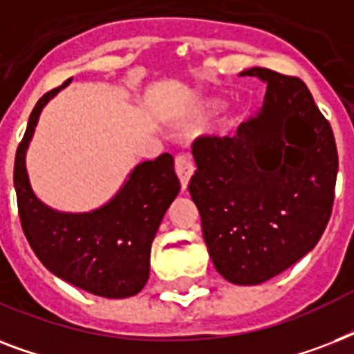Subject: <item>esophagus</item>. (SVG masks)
I'll list each match as a JSON object with an SVG mask.
<instances>
[{"label": "esophagus", "instance_id": "esophagus-1", "mask_svg": "<svg viewBox=\"0 0 354 354\" xmlns=\"http://www.w3.org/2000/svg\"><path fill=\"white\" fill-rule=\"evenodd\" d=\"M174 169H176V174L180 178V183H182V191H187L189 180L193 176L194 165L189 156H178L176 163H174Z\"/></svg>", "mask_w": 354, "mask_h": 354}]
</instances>
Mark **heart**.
I'll list each match as a JSON object with an SVG mask.
<instances>
[{"mask_svg": "<svg viewBox=\"0 0 354 354\" xmlns=\"http://www.w3.org/2000/svg\"><path fill=\"white\" fill-rule=\"evenodd\" d=\"M221 106V101L218 99H213V97H207L204 101L200 102V112H213L216 108Z\"/></svg>", "mask_w": 354, "mask_h": 354, "instance_id": "b5f03b06", "label": "heart"}]
</instances>
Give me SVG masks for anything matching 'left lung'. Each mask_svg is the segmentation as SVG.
<instances>
[{
    "instance_id": "obj_1",
    "label": "left lung",
    "mask_w": 354,
    "mask_h": 354,
    "mask_svg": "<svg viewBox=\"0 0 354 354\" xmlns=\"http://www.w3.org/2000/svg\"><path fill=\"white\" fill-rule=\"evenodd\" d=\"M241 77L266 84L263 106L233 138L193 145L189 193L216 272L235 285H261L318 244L333 209L338 152L303 80L264 68Z\"/></svg>"
}]
</instances>
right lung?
I'll return each instance as SVG.
<instances>
[{"instance_id":"obj_1","label":"right lung","mask_w":354,"mask_h":354,"mask_svg":"<svg viewBox=\"0 0 354 354\" xmlns=\"http://www.w3.org/2000/svg\"><path fill=\"white\" fill-rule=\"evenodd\" d=\"M71 80L36 102L14 160L19 221L32 252L51 274L110 299L136 296L150 274V248L169 205L180 193L171 154L128 172L112 198L84 213L58 211L36 196L27 150L47 102Z\"/></svg>"}]
</instances>
